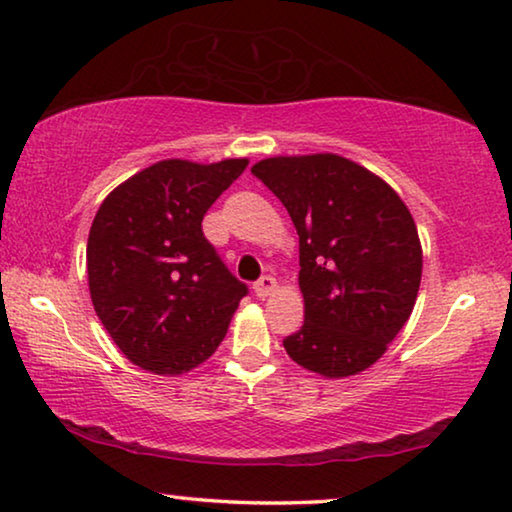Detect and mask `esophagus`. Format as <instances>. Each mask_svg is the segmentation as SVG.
Returning a JSON list of instances; mask_svg holds the SVG:
<instances>
[{"mask_svg":"<svg viewBox=\"0 0 512 512\" xmlns=\"http://www.w3.org/2000/svg\"><path fill=\"white\" fill-rule=\"evenodd\" d=\"M253 289H255V294L259 296V299H266V296H269L273 289H276V278H273V276H262V278L255 282Z\"/></svg>","mask_w":512,"mask_h":512,"instance_id":"34e87169","label":"esophagus"}]
</instances>
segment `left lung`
<instances>
[{"label": "left lung", "instance_id": "obj_1", "mask_svg": "<svg viewBox=\"0 0 512 512\" xmlns=\"http://www.w3.org/2000/svg\"><path fill=\"white\" fill-rule=\"evenodd\" d=\"M253 174L285 204L299 234L305 322L282 340L317 375H358L407 324L423 250L400 195L335 154L259 160Z\"/></svg>", "mask_w": 512, "mask_h": 512}]
</instances>
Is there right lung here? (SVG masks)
I'll return each instance as SVG.
<instances>
[{"label":"right lung","instance_id":"1","mask_svg":"<svg viewBox=\"0 0 512 512\" xmlns=\"http://www.w3.org/2000/svg\"><path fill=\"white\" fill-rule=\"evenodd\" d=\"M246 158L160 160L105 197L87 241L91 303L126 358L181 375L216 352L248 287L202 232Z\"/></svg>","mask_w":512,"mask_h":512}]
</instances>
